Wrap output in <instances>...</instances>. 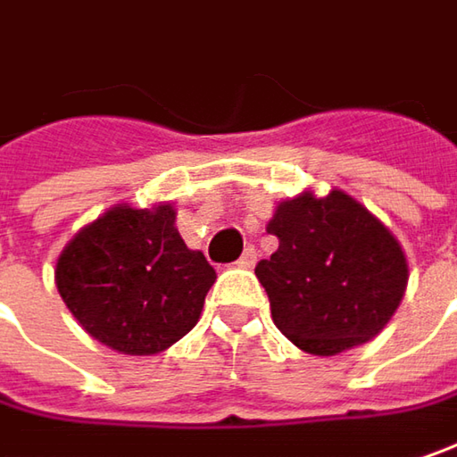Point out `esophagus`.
Instances as JSON below:
<instances>
[{
	"mask_svg": "<svg viewBox=\"0 0 457 457\" xmlns=\"http://www.w3.org/2000/svg\"><path fill=\"white\" fill-rule=\"evenodd\" d=\"M237 264H239V267H244V270H252V267L257 264V249H254V246H246Z\"/></svg>",
	"mask_w": 457,
	"mask_h": 457,
	"instance_id": "obj_1",
	"label": "esophagus"
}]
</instances>
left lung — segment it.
<instances>
[{
	"label": "left lung",
	"instance_id": "8db88e82",
	"mask_svg": "<svg viewBox=\"0 0 457 457\" xmlns=\"http://www.w3.org/2000/svg\"><path fill=\"white\" fill-rule=\"evenodd\" d=\"M278 252L254 267L275 327L308 354L331 357L370 342L409 283L399 239L345 190H303L267 223Z\"/></svg>",
	"mask_w": 457,
	"mask_h": 457
}]
</instances>
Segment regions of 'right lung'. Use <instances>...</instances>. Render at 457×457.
Returning <instances> with one entry per match:
<instances>
[{
  "instance_id": "1",
  "label": "right lung",
  "mask_w": 457,
  "mask_h": 457,
  "mask_svg": "<svg viewBox=\"0 0 457 457\" xmlns=\"http://www.w3.org/2000/svg\"><path fill=\"white\" fill-rule=\"evenodd\" d=\"M171 203H118L74 234L56 287L92 339L120 354L170 350L200 319L216 270L177 231Z\"/></svg>"
}]
</instances>
